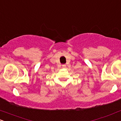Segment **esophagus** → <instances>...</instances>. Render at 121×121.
<instances>
[{
  "label": "esophagus",
  "mask_w": 121,
  "mask_h": 121,
  "mask_svg": "<svg viewBox=\"0 0 121 121\" xmlns=\"http://www.w3.org/2000/svg\"><path fill=\"white\" fill-rule=\"evenodd\" d=\"M62 68H66V65H65V64H64V65H62Z\"/></svg>",
  "instance_id": "esophagus-1"
}]
</instances>
